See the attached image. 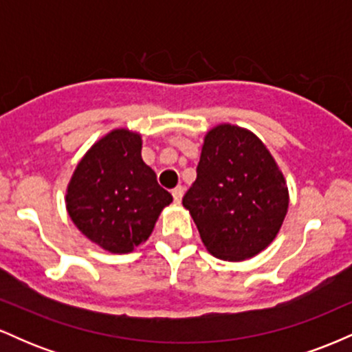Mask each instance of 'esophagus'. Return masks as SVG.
Here are the masks:
<instances>
[{
  "mask_svg": "<svg viewBox=\"0 0 352 352\" xmlns=\"http://www.w3.org/2000/svg\"><path fill=\"white\" fill-rule=\"evenodd\" d=\"M172 197H173V200L177 201V204H180L182 197H184V187H182V185H179V187L173 188L172 190Z\"/></svg>",
  "mask_w": 352,
  "mask_h": 352,
  "instance_id": "esophagus-1",
  "label": "esophagus"
}]
</instances>
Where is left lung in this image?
Here are the masks:
<instances>
[{
	"instance_id": "obj_1",
	"label": "left lung",
	"mask_w": 352,
	"mask_h": 352,
	"mask_svg": "<svg viewBox=\"0 0 352 352\" xmlns=\"http://www.w3.org/2000/svg\"><path fill=\"white\" fill-rule=\"evenodd\" d=\"M213 256L240 261L265 250L288 212V188L265 144L221 124L205 135L197 180L182 200Z\"/></svg>"
}]
</instances>
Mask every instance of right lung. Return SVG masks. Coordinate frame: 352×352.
I'll return each mask as SVG.
<instances>
[{
  "label": "right lung",
  "instance_id": "right-lung-1",
  "mask_svg": "<svg viewBox=\"0 0 352 352\" xmlns=\"http://www.w3.org/2000/svg\"><path fill=\"white\" fill-rule=\"evenodd\" d=\"M139 134L117 129L96 142L69 182L66 205L89 240L112 253H129L151 236L172 195L144 164Z\"/></svg>",
  "mask_w": 352,
  "mask_h": 352
}]
</instances>
